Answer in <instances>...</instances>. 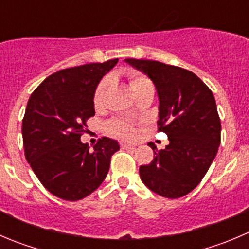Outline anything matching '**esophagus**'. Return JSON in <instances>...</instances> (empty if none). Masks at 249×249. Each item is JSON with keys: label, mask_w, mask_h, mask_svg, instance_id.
Here are the masks:
<instances>
[{"label": "esophagus", "mask_w": 249, "mask_h": 249, "mask_svg": "<svg viewBox=\"0 0 249 249\" xmlns=\"http://www.w3.org/2000/svg\"><path fill=\"white\" fill-rule=\"evenodd\" d=\"M120 147H122V148H124V149H135L134 144L126 143V142H122V143H120Z\"/></svg>", "instance_id": "obj_1"}]
</instances>
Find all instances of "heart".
<instances>
[{"label": "heart", "mask_w": 249, "mask_h": 249, "mask_svg": "<svg viewBox=\"0 0 249 249\" xmlns=\"http://www.w3.org/2000/svg\"><path fill=\"white\" fill-rule=\"evenodd\" d=\"M130 86L132 90H137L139 88H142L144 85L151 84L149 79L147 76L142 75V74L137 73H130ZM108 79H102L100 83L96 86L95 91H93V105L95 107H100L103 103V97H105V92L108 88ZM108 131L110 134L119 136L122 139H132L136 135V130H135L134 124L126 122L123 119H112L108 123Z\"/></svg>", "instance_id": "1"}]
</instances>
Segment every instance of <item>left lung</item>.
Listing matches in <instances>:
<instances>
[{
    "label": "left lung",
    "mask_w": 249,
    "mask_h": 249,
    "mask_svg": "<svg viewBox=\"0 0 249 249\" xmlns=\"http://www.w3.org/2000/svg\"><path fill=\"white\" fill-rule=\"evenodd\" d=\"M147 74L159 98L158 131L169 144L140 166L144 185L166 198H178L198 185L214 160L220 144L221 123L211 89L192 71L148 59H125Z\"/></svg>",
    "instance_id": "left-lung-1"
}]
</instances>
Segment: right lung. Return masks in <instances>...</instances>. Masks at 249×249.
<instances>
[{
	"label": "right lung",
	"instance_id": "add662e5",
	"mask_svg": "<svg viewBox=\"0 0 249 249\" xmlns=\"http://www.w3.org/2000/svg\"><path fill=\"white\" fill-rule=\"evenodd\" d=\"M118 63L62 69L31 93L21 124L24 153L40 182L55 197L79 201L92 194L107 176L119 144L102 137L91 151L80 137L95 115L93 91Z\"/></svg>",
	"mask_w": 249,
	"mask_h": 249
}]
</instances>
